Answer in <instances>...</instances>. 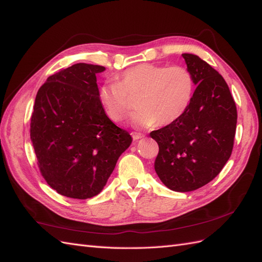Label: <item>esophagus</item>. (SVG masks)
I'll return each instance as SVG.
<instances>
[{"label":"esophagus","instance_id":"obj_1","mask_svg":"<svg viewBox=\"0 0 262 262\" xmlns=\"http://www.w3.org/2000/svg\"><path fill=\"white\" fill-rule=\"evenodd\" d=\"M132 137H133L134 141H138L139 138H143V137H144V135H143V134H141V133H136V132H134V133H132Z\"/></svg>","mask_w":262,"mask_h":262}]
</instances>
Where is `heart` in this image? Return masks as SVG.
<instances>
[{
    "mask_svg": "<svg viewBox=\"0 0 262 262\" xmlns=\"http://www.w3.org/2000/svg\"><path fill=\"white\" fill-rule=\"evenodd\" d=\"M194 90V77L185 67L141 63L121 72L117 82L103 84L99 98L115 123H123L137 101L134 124L148 128L178 121L190 107Z\"/></svg>",
    "mask_w": 262,
    "mask_h": 262,
    "instance_id": "obj_1",
    "label": "heart"
}]
</instances>
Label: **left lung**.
<instances>
[{
  "mask_svg": "<svg viewBox=\"0 0 262 262\" xmlns=\"http://www.w3.org/2000/svg\"><path fill=\"white\" fill-rule=\"evenodd\" d=\"M182 56L198 84L191 105L149 136L160 147L154 166L161 181L173 191L190 192L213 180L230 159L238 114L223 77L195 54Z\"/></svg>",
  "mask_w": 262,
  "mask_h": 262,
  "instance_id": "obj_1",
  "label": "left lung"
}]
</instances>
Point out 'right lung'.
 <instances>
[{
  "mask_svg": "<svg viewBox=\"0 0 262 262\" xmlns=\"http://www.w3.org/2000/svg\"><path fill=\"white\" fill-rule=\"evenodd\" d=\"M103 70L76 63L49 77L35 97L30 136L40 173L67 198L97 195L133 141L103 111L96 78Z\"/></svg>",
  "mask_w": 262,
  "mask_h": 262,
  "instance_id": "obj_1",
  "label": "right lung"
}]
</instances>
